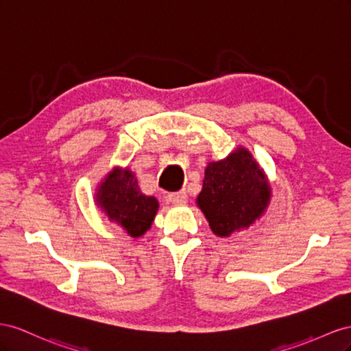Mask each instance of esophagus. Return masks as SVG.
<instances>
[{
    "label": "esophagus",
    "mask_w": 351,
    "mask_h": 351,
    "mask_svg": "<svg viewBox=\"0 0 351 351\" xmlns=\"http://www.w3.org/2000/svg\"><path fill=\"white\" fill-rule=\"evenodd\" d=\"M167 198H169V202L172 203V204H175V206H185V204H186V199H188L185 191H179V193L169 194Z\"/></svg>",
    "instance_id": "34e87169"
}]
</instances>
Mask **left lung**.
<instances>
[{
	"label": "left lung",
	"instance_id": "left-lung-1",
	"mask_svg": "<svg viewBox=\"0 0 351 351\" xmlns=\"http://www.w3.org/2000/svg\"><path fill=\"white\" fill-rule=\"evenodd\" d=\"M272 198V186L253 154L243 145L204 170L195 203L212 232L220 238L243 231L262 217Z\"/></svg>",
	"mask_w": 351,
	"mask_h": 351
}]
</instances>
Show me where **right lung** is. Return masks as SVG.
Masks as SVG:
<instances>
[{
  "label": "right lung",
  "mask_w": 351,
  "mask_h": 351,
  "mask_svg": "<svg viewBox=\"0 0 351 351\" xmlns=\"http://www.w3.org/2000/svg\"><path fill=\"white\" fill-rule=\"evenodd\" d=\"M95 204L131 238L143 237L152 228L158 210L153 195H145L129 167H113L95 189Z\"/></svg>",
  "instance_id": "add662e5"
}]
</instances>
